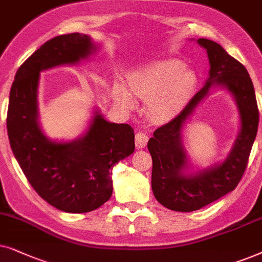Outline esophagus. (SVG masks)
Here are the masks:
<instances>
[{"label": "esophagus", "mask_w": 262, "mask_h": 262, "mask_svg": "<svg viewBox=\"0 0 262 262\" xmlns=\"http://www.w3.org/2000/svg\"><path fill=\"white\" fill-rule=\"evenodd\" d=\"M147 141L148 137L146 135V133H144V132H138L137 135H135V146H137V148H144L147 145Z\"/></svg>", "instance_id": "34e87169"}]
</instances>
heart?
I'll use <instances>...</instances> for the list:
<instances>
[{"mask_svg": "<svg viewBox=\"0 0 262 262\" xmlns=\"http://www.w3.org/2000/svg\"><path fill=\"white\" fill-rule=\"evenodd\" d=\"M179 58H160L140 66L127 76L129 91L123 83L114 87V99L125 110L137 107L136 96L147 98L148 113L156 120L165 121L175 117L196 85V76L183 67Z\"/></svg>", "mask_w": 262, "mask_h": 262, "instance_id": "heart-1", "label": "heart"}]
</instances>
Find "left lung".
Masks as SVG:
<instances>
[{
  "label": "left lung",
  "mask_w": 262,
  "mask_h": 262,
  "mask_svg": "<svg viewBox=\"0 0 262 262\" xmlns=\"http://www.w3.org/2000/svg\"><path fill=\"white\" fill-rule=\"evenodd\" d=\"M196 43L206 50L210 62L206 82L179 116L157 129L147 144L153 162L155 198L164 207L177 212L200 210L235 189L245 173L259 124L255 91L245 66L213 40L200 38ZM214 86L228 90L235 100L240 132L223 162L194 168L183 146L182 130Z\"/></svg>",
  "instance_id": "left-lung-1"
}]
</instances>
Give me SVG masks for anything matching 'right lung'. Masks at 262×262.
<instances>
[{
	"label": "right lung",
	"instance_id": "obj_1",
	"mask_svg": "<svg viewBox=\"0 0 262 262\" xmlns=\"http://www.w3.org/2000/svg\"><path fill=\"white\" fill-rule=\"evenodd\" d=\"M98 48L90 36L78 32L52 38L17 69L9 93L7 130L14 157L38 195L68 213H86L109 200L111 167L135 148L133 128L111 123L98 109L74 140H51L40 127V73L90 60Z\"/></svg>",
	"mask_w": 262,
	"mask_h": 262
}]
</instances>
